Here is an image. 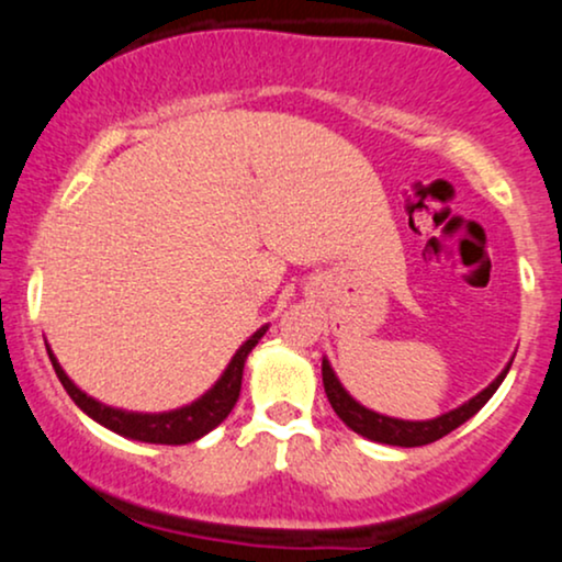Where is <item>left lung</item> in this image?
<instances>
[{
	"instance_id": "1",
	"label": "left lung",
	"mask_w": 562,
	"mask_h": 562,
	"mask_svg": "<svg viewBox=\"0 0 562 562\" xmlns=\"http://www.w3.org/2000/svg\"><path fill=\"white\" fill-rule=\"evenodd\" d=\"M509 364H513V359H509L505 370H502L481 393H475L470 402L460 404L457 409L447 412V415L434 417V420H398V417H389L380 415V412L367 409V406L359 404L357 398L340 385V380L335 378L327 359H322V383H325L327 402H330L335 415H338L353 434L378 443H391V447H425V443H434L438 438L451 434L454 428H460L462 423H468L470 417L494 396V391L499 389L502 380H505L509 372Z\"/></svg>"
}]
</instances>
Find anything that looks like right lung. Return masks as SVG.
<instances>
[{
	"instance_id": "right-lung-1",
	"label": "right lung",
	"mask_w": 562,
	"mask_h": 562,
	"mask_svg": "<svg viewBox=\"0 0 562 562\" xmlns=\"http://www.w3.org/2000/svg\"><path fill=\"white\" fill-rule=\"evenodd\" d=\"M267 330L269 325L259 327V330L237 348V353L232 357L227 370L222 372V378L214 383V389L205 391L198 402L179 406V409H171V412H156V415H150V412L115 409V406H108L97 402L92 396H87V393H83L79 385L66 375V370H63L60 362H57L49 346H47V353H49V362L55 367V375L60 378L63 389L68 391V396L74 398L76 406L87 412L94 423L105 425L108 430H113V434L119 436L134 438V441L171 443V447H177V443L198 441L200 436L211 434L218 423L227 420L232 406L237 404V396H240L245 359H248V353L254 351L256 344H259Z\"/></svg>"
}]
</instances>
